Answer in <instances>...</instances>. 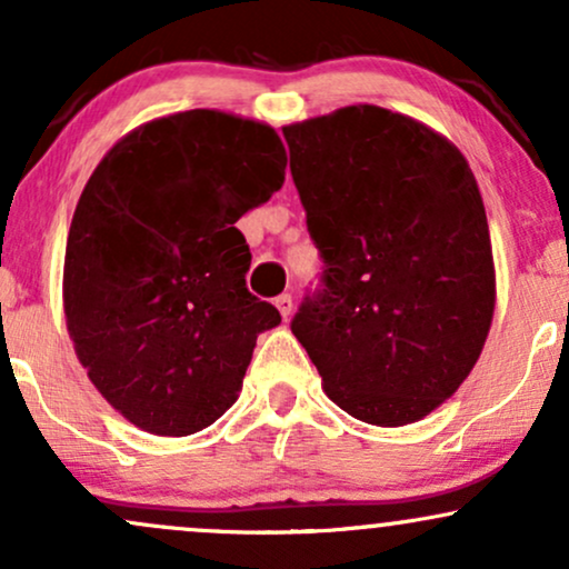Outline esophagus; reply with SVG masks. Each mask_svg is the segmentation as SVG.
Wrapping results in <instances>:
<instances>
[{
  "instance_id": "obj_1",
  "label": "esophagus",
  "mask_w": 569,
  "mask_h": 569,
  "mask_svg": "<svg viewBox=\"0 0 569 569\" xmlns=\"http://www.w3.org/2000/svg\"><path fill=\"white\" fill-rule=\"evenodd\" d=\"M273 306L279 308V313H282V319H287L292 313V296H287V292H282V296L273 298Z\"/></svg>"
}]
</instances>
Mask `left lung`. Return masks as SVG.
Here are the masks:
<instances>
[{"mask_svg": "<svg viewBox=\"0 0 569 569\" xmlns=\"http://www.w3.org/2000/svg\"><path fill=\"white\" fill-rule=\"evenodd\" d=\"M284 139L325 261L292 335L350 417L417 422L467 380L493 319L472 168L446 137L377 104L284 126Z\"/></svg>", "mask_w": 569, "mask_h": 569, "instance_id": "8db88e82", "label": "left lung"}]
</instances>
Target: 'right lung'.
<instances>
[{
	"instance_id": "1",
	"label": "right lung",
	"mask_w": 569,
	"mask_h": 569,
	"mask_svg": "<svg viewBox=\"0 0 569 569\" xmlns=\"http://www.w3.org/2000/svg\"><path fill=\"white\" fill-rule=\"evenodd\" d=\"M271 126L187 110L126 134L83 187L62 303L104 401L152 435L213 425L242 388L258 335L282 317L244 287L234 227L284 184Z\"/></svg>"
}]
</instances>
